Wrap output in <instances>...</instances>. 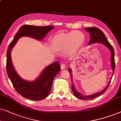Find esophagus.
<instances>
[{"label": "esophagus", "instance_id": "esophagus-1", "mask_svg": "<svg viewBox=\"0 0 121 121\" xmlns=\"http://www.w3.org/2000/svg\"><path fill=\"white\" fill-rule=\"evenodd\" d=\"M66 66L65 65V64H61V70L65 69L66 68Z\"/></svg>", "mask_w": 121, "mask_h": 121}]
</instances>
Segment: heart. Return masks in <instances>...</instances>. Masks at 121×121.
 <instances>
[{
	"label": "heart",
	"instance_id": "heart-1",
	"mask_svg": "<svg viewBox=\"0 0 121 121\" xmlns=\"http://www.w3.org/2000/svg\"><path fill=\"white\" fill-rule=\"evenodd\" d=\"M84 41V35L82 32L75 30L55 37L51 44L53 48L61 50L66 49L67 52L71 54L80 48Z\"/></svg>",
	"mask_w": 121,
	"mask_h": 121
}]
</instances>
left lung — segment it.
I'll return each mask as SVG.
<instances>
[{
    "mask_svg": "<svg viewBox=\"0 0 121 121\" xmlns=\"http://www.w3.org/2000/svg\"><path fill=\"white\" fill-rule=\"evenodd\" d=\"M84 30H86L87 32H88L89 33L90 36H91V39H90L88 45H91V44L94 43H101L104 46H105V47H107L108 49L109 50L110 52H111V67H112V70L113 74L112 75V77L110 79L109 82H108V84L107 85V86L103 90H102V91H99V92L95 93L94 94H93L91 95H84L82 94L76 90L75 86H74V85L73 84H72L71 85V89L73 90V93L78 98L82 99V100H85V99H92L98 97V96L100 95L103 94L107 91L108 86L110 84V82H111L112 78L113 75L114 74V70H115V62H114V51L112 46L111 44L109 43L106 37H105L104 34L101 30H99V28H95V27H89V28H85ZM68 71L69 72L70 76H71V82H73V79H72V71L71 69L69 68L68 69Z\"/></svg>",
    "mask_w": 121,
    "mask_h": 121,
    "instance_id": "left-lung-1",
    "label": "left lung"
}]
</instances>
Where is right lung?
<instances>
[{
    "label": "right lung",
    "instance_id": "right-lung-1",
    "mask_svg": "<svg viewBox=\"0 0 121 121\" xmlns=\"http://www.w3.org/2000/svg\"><path fill=\"white\" fill-rule=\"evenodd\" d=\"M54 27L35 26L23 25L19 29L13 41L9 44L7 52V72L16 91L26 98L33 100H41L46 98L51 91L54 78L61 69L58 62L50 64L43 70L41 74L33 81L22 79L14 68L12 61L11 51L18 39L26 36L36 40L41 41L44 39Z\"/></svg>",
    "mask_w": 121,
    "mask_h": 121
}]
</instances>
